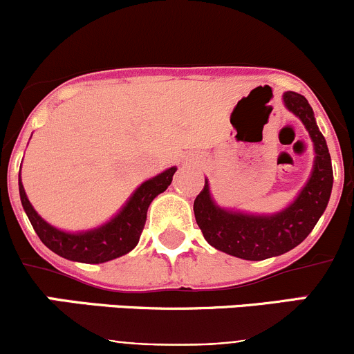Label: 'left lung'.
Returning <instances> with one entry per match:
<instances>
[{
    "label": "left lung",
    "instance_id": "1",
    "mask_svg": "<svg viewBox=\"0 0 354 354\" xmlns=\"http://www.w3.org/2000/svg\"><path fill=\"white\" fill-rule=\"evenodd\" d=\"M283 101L305 124L315 149L312 176L295 202L272 216H253L221 209L210 197L207 180L194 202L195 219L207 243L238 259L266 260L298 246L312 233L330 198L334 181L330 154L326 138L315 123L312 106L296 92H286Z\"/></svg>",
    "mask_w": 354,
    "mask_h": 354
}]
</instances>
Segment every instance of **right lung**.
I'll list each match as a JSON object with an SVG mask.
<instances>
[{"mask_svg":"<svg viewBox=\"0 0 354 354\" xmlns=\"http://www.w3.org/2000/svg\"><path fill=\"white\" fill-rule=\"evenodd\" d=\"M174 173H176V167L173 166L151 180L144 181L118 216H114L109 223L95 230L84 231V233H65L62 230H56L35 212L25 195L22 180H19V190L24 210L32 227L51 252L73 262L102 263L118 259L137 246L144 231L145 219H147L149 205L157 195L162 194L169 187Z\"/></svg>","mask_w":354,"mask_h":354,"instance_id":"obj_1","label":"right lung"}]
</instances>
